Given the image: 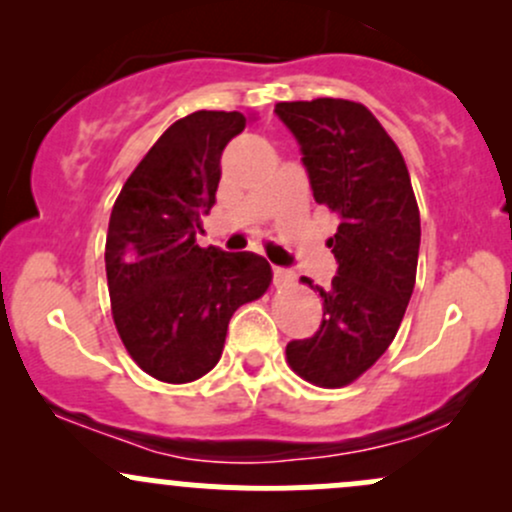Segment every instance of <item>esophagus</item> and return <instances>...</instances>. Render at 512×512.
Segmentation results:
<instances>
[{
    "instance_id": "1",
    "label": "esophagus",
    "mask_w": 512,
    "mask_h": 512,
    "mask_svg": "<svg viewBox=\"0 0 512 512\" xmlns=\"http://www.w3.org/2000/svg\"><path fill=\"white\" fill-rule=\"evenodd\" d=\"M293 273L288 271V268H280V266H273V283L278 285H288V283H293Z\"/></svg>"
}]
</instances>
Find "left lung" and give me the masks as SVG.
Listing matches in <instances>:
<instances>
[{
    "label": "left lung",
    "mask_w": 512,
    "mask_h": 512,
    "mask_svg": "<svg viewBox=\"0 0 512 512\" xmlns=\"http://www.w3.org/2000/svg\"><path fill=\"white\" fill-rule=\"evenodd\" d=\"M298 139L315 202L339 217L327 241L337 276L320 288L322 324L285 346L305 381L342 388L368 371L395 339L415 288L420 210L403 153L359 102L320 97L278 102ZM310 283V278H302Z\"/></svg>",
    "instance_id": "obj_1"
}]
</instances>
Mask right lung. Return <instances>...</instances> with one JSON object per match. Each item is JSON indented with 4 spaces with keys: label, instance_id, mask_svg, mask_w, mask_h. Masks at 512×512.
<instances>
[{
    "label": "right lung",
    "instance_id": "1",
    "mask_svg": "<svg viewBox=\"0 0 512 512\" xmlns=\"http://www.w3.org/2000/svg\"><path fill=\"white\" fill-rule=\"evenodd\" d=\"M244 126L241 112L202 109L178 119L112 207L104 263L114 324L131 359L163 383L212 371L234 312L271 285L263 256L195 241L214 205L224 146Z\"/></svg>",
    "mask_w": 512,
    "mask_h": 512
}]
</instances>
